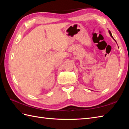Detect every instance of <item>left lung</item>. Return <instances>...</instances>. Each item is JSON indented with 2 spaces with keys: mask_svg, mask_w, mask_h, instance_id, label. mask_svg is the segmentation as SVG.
<instances>
[{
  "mask_svg": "<svg viewBox=\"0 0 129 129\" xmlns=\"http://www.w3.org/2000/svg\"><path fill=\"white\" fill-rule=\"evenodd\" d=\"M109 34H110V36H111V37L112 38H113V39H114V38L113 37V36H112V34H111V31H110V30H109ZM115 42H116V41H115Z\"/></svg>",
  "mask_w": 129,
  "mask_h": 129,
  "instance_id": "8db88e82",
  "label": "left lung"
}]
</instances>
